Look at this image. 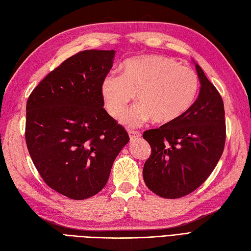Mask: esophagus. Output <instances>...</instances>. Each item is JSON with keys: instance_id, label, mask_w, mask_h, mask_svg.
<instances>
[{"instance_id": "esophagus-1", "label": "esophagus", "mask_w": 251, "mask_h": 251, "mask_svg": "<svg viewBox=\"0 0 251 251\" xmlns=\"http://www.w3.org/2000/svg\"><path fill=\"white\" fill-rule=\"evenodd\" d=\"M129 135H130V140L134 141L141 137V133L138 131H129Z\"/></svg>"}]
</instances>
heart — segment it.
<instances>
[{
  "mask_svg": "<svg viewBox=\"0 0 251 251\" xmlns=\"http://www.w3.org/2000/svg\"><path fill=\"white\" fill-rule=\"evenodd\" d=\"M199 77L192 69L162 55H140L126 60L122 74L110 73L102 81L105 107L115 119L121 118L137 94L139 103L122 117L129 126L151 119L158 125L177 120L192 106L199 91Z\"/></svg>",
  "mask_w": 251,
  "mask_h": 251,
  "instance_id": "1",
  "label": "heart"
}]
</instances>
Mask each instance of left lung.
Returning a JSON list of instances; mask_svg holds the SVG:
<instances>
[{
    "instance_id": "left-lung-1",
    "label": "left lung",
    "mask_w": 251,
    "mask_h": 251,
    "mask_svg": "<svg viewBox=\"0 0 251 251\" xmlns=\"http://www.w3.org/2000/svg\"><path fill=\"white\" fill-rule=\"evenodd\" d=\"M201 89L180 118L144 132L151 154L144 164L146 186L157 196L178 199L207 179L224 152L225 106L220 93L196 64Z\"/></svg>"
}]
</instances>
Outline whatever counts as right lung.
<instances>
[{"label":"right lung","instance_id":"obj_1","mask_svg":"<svg viewBox=\"0 0 251 251\" xmlns=\"http://www.w3.org/2000/svg\"><path fill=\"white\" fill-rule=\"evenodd\" d=\"M115 50H83L63 61L26 102L25 143L43 180L73 200L96 196L130 141L104 109L102 81Z\"/></svg>","mask_w":251,"mask_h":251}]
</instances>
